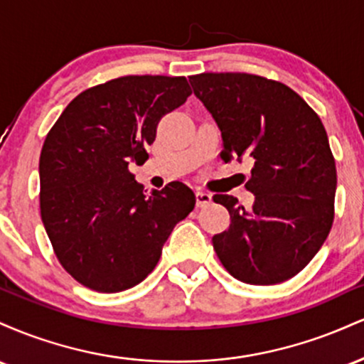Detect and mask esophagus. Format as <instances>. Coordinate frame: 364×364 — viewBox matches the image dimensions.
I'll return each instance as SVG.
<instances>
[{"label":"esophagus","instance_id":"esophagus-1","mask_svg":"<svg viewBox=\"0 0 364 364\" xmlns=\"http://www.w3.org/2000/svg\"><path fill=\"white\" fill-rule=\"evenodd\" d=\"M212 203V195L207 193V191H196V207L203 208L208 207Z\"/></svg>","mask_w":364,"mask_h":364}]
</instances>
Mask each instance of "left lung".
<instances>
[{
	"label": "left lung",
	"instance_id": "left-lung-1",
	"mask_svg": "<svg viewBox=\"0 0 364 364\" xmlns=\"http://www.w3.org/2000/svg\"><path fill=\"white\" fill-rule=\"evenodd\" d=\"M220 129V159L253 162L252 208L214 195L229 210L214 250L237 281L270 286L301 272L327 240L337 188L336 161L316 112L284 83L248 73L190 77Z\"/></svg>",
	"mask_w": 364,
	"mask_h": 364
}]
</instances>
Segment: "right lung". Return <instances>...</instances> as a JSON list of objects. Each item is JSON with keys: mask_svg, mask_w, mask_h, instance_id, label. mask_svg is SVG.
<instances>
[{"mask_svg": "<svg viewBox=\"0 0 364 364\" xmlns=\"http://www.w3.org/2000/svg\"><path fill=\"white\" fill-rule=\"evenodd\" d=\"M190 94L185 77L114 78L78 94L46 136L41 217L63 269L85 287L119 292L144 281L193 210L186 185L147 193L128 171L149 157L162 116Z\"/></svg>", "mask_w": 364, "mask_h": 364, "instance_id": "1", "label": "right lung"}]
</instances>
